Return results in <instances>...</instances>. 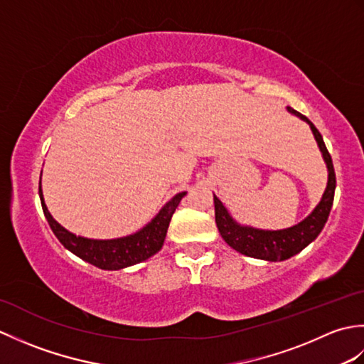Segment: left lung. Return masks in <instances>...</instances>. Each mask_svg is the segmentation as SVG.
Here are the masks:
<instances>
[{
    "label": "left lung",
    "mask_w": 364,
    "mask_h": 364,
    "mask_svg": "<svg viewBox=\"0 0 364 364\" xmlns=\"http://www.w3.org/2000/svg\"><path fill=\"white\" fill-rule=\"evenodd\" d=\"M286 109H288L289 114L296 115V117L310 125L313 136L322 153L323 162H326L327 166V188L323 191L321 202L316 205L314 210L308 214L304 220H300L296 225H292L289 228L261 230L250 225H242V223L235 220L233 215L228 213V210L223 206L218 196H214L215 223H218L219 233L223 237V241H225L231 249L245 255V257L264 261H284L294 257V255L300 253L308 244H311L314 239L319 236L323 225H326L331 205H333L336 189L333 162H331V156L326 144H323V139L318 128H316L305 115L294 111L292 107L288 106Z\"/></svg>",
    "instance_id": "obj_1"
}]
</instances>
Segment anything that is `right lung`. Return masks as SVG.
I'll return each instance as SVG.
<instances>
[{
  "label": "right lung",
  "instance_id": "right-lung-1",
  "mask_svg": "<svg viewBox=\"0 0 364 364\" xmlns=\"http://www.w3.org/2000/svg\"><path fill=\"white\" fill-rule=\"evenodd\" d=\"M186 194L188 192H178L176 196H173L161 208L159 213L146 225L137 230L136 233L115 239H90L84 236H76L72 231H68L59 222L53 219L48 208L45 205L42 183L38 184V197H41L42 210L54 236L59 239V242L67 250H70L82 261L90 262L92 266L103 270H120L134 266L137 262L149 259L154 253H158L162 244H164L170 219H172L181 198Z\"/></svg>",
  "mask_w": 364,
  "mask_h": 364
}]
</instances>
